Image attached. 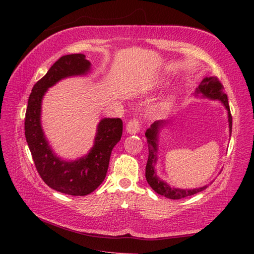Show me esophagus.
<instances>
[{"instance_id": "1", "label": "esophagus", "mask_w": 254, "mask_h": 254, "mask_svg": "<svg viewBox=\"0 0 254 254\" xmlns=\"http://www.w3.org/2000/svg\"><path fill=\"white\" fill-rule=\"evenodd\" d=\"M139 128H141V121L136 118L131 119V120L127 124V132L130 134L137 133L139 131Z\"/></svg>"}]
</instances>
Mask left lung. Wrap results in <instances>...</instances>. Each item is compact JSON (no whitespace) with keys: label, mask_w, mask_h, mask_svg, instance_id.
Here are the masks:
<instances>
[{"label":"left lung","mask_w":254,"mask_h":254,"mask_svg":"<svg viewBox=\"0 0 254 254\" xmlns=\"http://www.w3.org/2000/svg\"><path fill=\"white\" fill-rule=\"evenodd\" d=\"M196 94H202L204 97H207L209 99L219 100L223 102L226 109L228 111V122H229V132L231 134V127H233V117H231L229 105H228V98L227 95L224 91V86L219 82L216 76L205 77L201 85L196 88ZM166 121H156L154 122L149 128H147L145 135L147 137V144H148V160L146 164V171H145V177L148 185L153 190L164 195L167 198L171 199H180L187 196H191L193 194H196L201 192L207 188V186L193 189V190H186V189H178L172 188L167 185L163 180H160L155 172V165L157 163V136L161 127H164Z\"/></svg>","instance_id":"8db88e82"}]
</instances>
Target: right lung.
Listing matches in <instances>:
<instances>
[{"instance_id": "obj_1", "label": "right lung", "mask_w": 254, "mask_h": 254, "mask_svg": "<svg viewBox=\"0 0 254 254\" xmlns=\"http://www.w3.org/2000/svg\"><path fill=\"white\" fill-rule=\"evenodd\" d=\"M90 69L85 55L63 56L32 87L25 116V136L36 169L48 187L68 195H87L105 180L112 148L122 136L121 119L105 118L97 127L90 152L74 161L57 157L48 144L40 123L41 100L47 89L62 78L84 75Z\"/></svg>"}]
</instances>
